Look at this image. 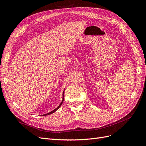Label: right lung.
I'll return each instance as SVG.
<instances>
[{
    "instance_id": "add662e5",
    "label": "right lung",
    "mask_w": 146,
    "mask_h": 146,
    "mask_svg": "<svg viewBox=\"0 0 146 146\" xmlns=\"http://www.w3.org/2000/svg\"><path fill=\"white\" fill-rule=\"evenodd\" d=\"M64 91H63V100H62V102H61V104H60V105L58 106V107H57L56 108H55V110H53V111H52L51 112H49V113H47V114H43V116H46V115H49V114H52V113H54L55 111H56L57 110H58L60 107H61V105H62V104L63 103V101H64Z\"/></svg>"
}]
</instances>
